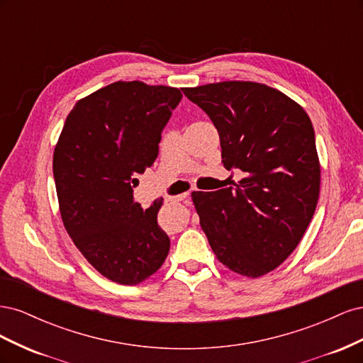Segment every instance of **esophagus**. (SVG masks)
<instances>
[{"instance_id": "1", "label": "esophagus", "mask_w": 363, "mask_h": 363, "mask_svg": "<svg viewBox=\"0 0 363 363\" xmlns=\"http://www.w3.org/2000/svg\"><path fill=\"white\" fill-rule=\"evenodd\" d=\"M189 196V192H183V194H177V195H171L168 196V201L171 203H180V201H184Z\"/></svg>"}]
</instances>
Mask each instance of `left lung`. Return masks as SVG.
I'll return each mask as SVG.
<instances>
[{"label":"left lung","mask_w":363,"mask_h":363,"mask_svg":"<svg viewBox=\"0 0 363 363\" xmlns=\"http://www.w3.org/2000/svg\"><path fill=\"white\" fill-rule=\"evenodd\" d=\"M182 100L171 86L115 82L75 103L54 148L52 172L65 228L106 279L139 284L163 265L169 238L163 200L133 201L135 174L159 155L162 130Z\"/></svg>","instance_id":"8db88e82"}]
</instances>
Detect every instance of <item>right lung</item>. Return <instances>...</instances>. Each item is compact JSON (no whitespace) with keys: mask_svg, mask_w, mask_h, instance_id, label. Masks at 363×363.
Returning a JSON list of instances; mask_svg holds the SVG:
<instances>
[{"mask_svg":"<svg viewBox=\"0 0 363 363\" xmlns=\"http://www.w3.org/2000/svg\"><path fill=\"white\" fill-rule=\"evenodd\" d=\"M215 124L227 169L244 172L235 188L192 192L216 259L259 279L280 267L309 227L321 189L315 131L304 108L256 82L182 87Z\"/></svg>","mask_w":363,"mask_h":363,"instance_id":"add662e5","label":"right lung"}]
</instances>
